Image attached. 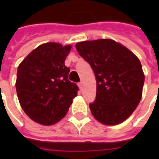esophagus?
Masks as SVG:
<instances>
[{"mask_svg":"<svg viewBox=\"0 0 159 159\" xmlns=\"http://www.w3.org/2000/svg\"><path fill=\"white\" fill-rule=\"evenodd\" d=\"M78 87L80 88V89H83V82H80V83H78Z\"/></svg>","mask_w":159,"mask_h":159,"instance_id":"34e87169","label":"esophagus"}]
</instances>
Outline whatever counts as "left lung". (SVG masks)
Returning a JSON list of instances; mask_svg holds the SVG:
<instances>
[{
    "label": "left lung",
    "mask_w": 159,
    "mask_h": 159,
    "mask_svg": "<svg viewBox=\"0 0 159 159\" xmlns=\"http://www.w3.org/2000/svg\"><path fill=\"white\" fill-rule=\"evenodd\" d=\"M76 48L96 78V98L89 104L94 118L106 125L125 121L142 96L145 76L139 59L111 39L78 42Z\"/></svg>",
    "instance_id": "8db88e82"
}]
</instances>
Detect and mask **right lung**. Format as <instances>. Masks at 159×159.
<instances>
[{"mask_svg":"<svg viewBox=\"0 0 159 159\" xmlns=\"http://www.w3.org/2000/svg\"><path fill=\"white\" fill-rule=\"evenodd\" d=\"M71 46L48 42L34 49L20 63L16 90L19 103L33 121L52 125L66 116L79 88L68 80L65 66Z\"/></svg>","mask_w":159,"mask_h":159,"instance_id":"obj_1","label":"right lung"}]
</instances>
